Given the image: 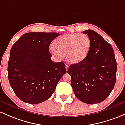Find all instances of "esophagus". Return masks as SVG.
<instances>
[{"label":"esophagus","mask_w":125,"mask_h":125,"mask_svg":"<svg viewBox=\"0 0 125 125\" xmlns=\"http://www.w3.org/2000/svg\"><path fill=\"white\" fill-rule=\"evenodd\" d=\"M65 67H66V70L67 71L68 69V68H69V66H68V64H65Z\"/></svg>","instance_id":"esophagus-1"}]
</instances>
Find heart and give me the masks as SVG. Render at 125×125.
I'll return each mask as SVG.
<instances>
[{
    "label": "heart",
    "instance_id": "1",
    "mask_svg": "<svg viewBox=\"0 0 125 125\" xmlns=\"http://www.w3.org/2000/svg\"><path fill=\"white\" fill-rule=\"evenodd\" d=\"M90 48V40L86 34L71 33L60 36L51 46L50 51L59 58L66 56L71 63H77L86 57Z\"/></svg>",
    "mask_w": 125,
    "mask_h": 125
}]
</instances>
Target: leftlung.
<instances>
[{"mask_svg":"<svg viewBox=\"0 0 125 125\" xmlns=\"http://www.w3.org/2000/svg\"><path fill=\"white\" fill-rule=\"evenodd\" d=\"M83 33L90 40L86 57L69 66L68 73L75 96L84 103H100L107 99L115 87L117 63L112 46L92 30Z\"/></svg>","mask_w":125,"mask_h":125,"instance_id":"obj_1","label":"left lung"}]
</instances>
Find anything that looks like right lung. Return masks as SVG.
<instances>
[{"instance_id": "add662e5", "label": "right lung", "mask_w": 125, "mask_h": 125, "mask_svg": "<svg viewBox=\"0 0 125 125\" xmlns=\"http://www.w3.org/2000/svg\"><path fill=\"white\" fill-rule=\"evenodd\" d=\"M58 33L24 34L10 49L8 74L10 86L23 102L37 104L49 99L66 73L63 62L52 61L49 46Z\"/></svg>"}]
</instances>
